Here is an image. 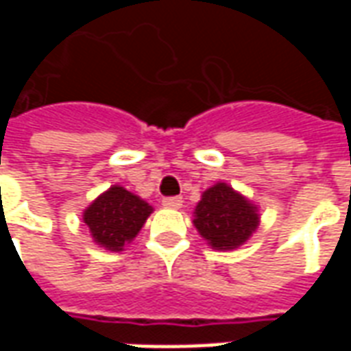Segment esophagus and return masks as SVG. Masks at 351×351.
<instances>
[{"mask_svg": "<svg viewBox=\"0 0 351 351\" xmlns=\"http://www.w3.org/2000/svg\"><path fill=\"white\" fill-rule=\"evenodd\" d=\"M165 208H180L182 206V197H165L161 201Z\"/></svg>", "mask_w": 351, "mask_h": 351, "instance_id": "esophagus-1", "label": "esophagus"}]
</instances>
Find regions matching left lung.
<instances>
[{
  "label": "left lung",
  "instance_id": "left-lung-1",
  "mask_svg": "<svg viewBox=\"0 0 351 351\" xmlns=\"http://www.w3.org/2000/svg\"><path fill=\"white\" fill-rule=\"evenodd\" d=\"M193 226L216 250H235L258 229V206L229 184L218 182L203 191L193 210Z\"/></svg>",
  "mask_w": 351,
  "mask_h": 351
}]
</instances>
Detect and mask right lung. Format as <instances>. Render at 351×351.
Instances as JSON below:
<instances>
[{"label":"right lung","instance_id":"right-lung-1","mask_svg":"<svg viewBox=\"0 0 351 351\" xmlns=\"http://www.w3.org/2000/svg\"><path fill=\"white\" fill-rule=\"evenodd\" d=\"M150 214L152 206L138 195L122 186H110L84 210L82 220L92 233L93 243L105 250L122 252L137 237Z\"/></svg>","mask_w":351,"mask_h":351}]
</instances>
